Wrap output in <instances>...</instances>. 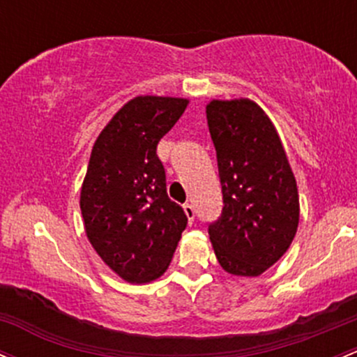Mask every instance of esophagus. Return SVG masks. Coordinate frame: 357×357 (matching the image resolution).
<instances>
[{
	"label": "esophagus",
	"instance_id": "esophagus-1",
	"mask_svg": "<svg viewBox=\"0 0 357 357\" xmlns=\"http://www.w3.org/2000/svg\"><path fill=\"white\" fill-rule=\"evenodd\" d=\"M183 208H185V213H186L188 220L193 222V220H195V206L190 205V203H186V205L183 206Z\"/></svg>",
	"mask_w": 357,
	"mask_h": 357
}]
</instances>
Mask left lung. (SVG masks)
<instances>
[{"instance_id":"obj_1","label":"left lung","mask_w":357,"mask_h":357,"mask_svg":"<svg viewBox=\"0 0 357 357\" xmlns=\"http://www.w3.org/2000/svg\"><path fill=\"white\" fill-rule=\"evenodd\" d=\"M223 208L208 225L227 273L259 276L291 245L300 220L295 176L264 109L248 98L206 105Z\"/></svg>"}]
</instances>
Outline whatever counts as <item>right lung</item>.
<instances>
[{"instance_id":"right-lung-1","label":"right lung","mask_w":357,"mask_h":357,"mask_svg":"<svg viewBox=\"0 0 357 357\" xmlns=\"http://www.w3.org/2000/svg\"><path fill=\"white\" fill-rule=\"evenodd\" d=\"M188 100L137 96L98 135L81 188L84 230L98 256L128 283L167 269L188 217L167 197L158 144Z\"/></svg>"}]
</instances>
